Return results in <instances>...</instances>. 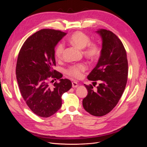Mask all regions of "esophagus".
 I'll return each mask as SVG.
<instances>
[{
	"instance_id": "esophagus-1",
	"label": "esophagus",
	"mask_w": 147,
	"mask_h": 147,
	"mask_svg": "<svg viewBox=\"0 0 147 147\" xmlns=\"http://www.w3.org/2000/svg\"><path fill=\"white\" fill-rule=\"evenodd\" d=\"M78 86H79V84H78V83H77V82H72V86H73V88H78Z\"/></svg>"
}]
</instances>
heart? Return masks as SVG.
<instances>
[{
    "instance_id": "obj_1",
    "label": "heart",
    "mask_w": 147,
    "mask_h": 147,
    "mask_svg": "<svg viewBox=\"0 0 147 147\" xmlns=\"http://www.w3.org/2000/svg\"><path fill=\"white\" fill-rule=\"evenodd\" d=\"M69 42L80 49H83L84 55L90 59H95L99 55L100 48L99 45L94 42H90L89 36L82 32H77L71 35L68 38ZM65 47L63 43H59L55 49V55L58 60L62 59L64 55ZM87 69L84 64H79L71 66L67 70V74L73 78L80 79L82 77L83 73Z\"/></svg>"
}]
</instances>
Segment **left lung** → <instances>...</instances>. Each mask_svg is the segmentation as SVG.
<instances>
[{
	"mask_svg": "<svg viewBox=\"0 0 147 147\" xmlns=\"http://www.w3.org/2000/svg\"><path fill=\"white\" fill-rule=\"evenodd\" d=\"M96 32L102 38V49L98 64L88 79L100 83L96 91L91 84H84L88 94L83 99V106L90 114L103 116L115 107L125 90L128 63L124 46L116 35L105 29Z\"/></svg>",
	"mask_w": 147,
	"mask_h": 147,
	"instance_id": "8db88e82",
	"label": "left lung"
}]
</instances>
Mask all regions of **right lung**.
Listing matches in <instances>:
<instances>
[{"label": "right lung", "mask_w": 147, "mask_h": 147, "mask_svg": "<svg viewBox=\"0 0 147 147\" xmlns=\"http://www.w3.org/2000/svg\"><path fill=\"white\" fill-rule=\"evenodd\" d=\"M66 34L52 29L38 31L25 41L18 54L16 77L21 94L39 117H49L58 111L62 95L72 87L70 80L61 79L62 74L53 68L55 47ZM56 78L60 82L51 84Z\"/></svg>", "instance_id": "add662e5"}]
</instances>
